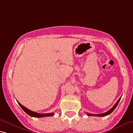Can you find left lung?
<instances>
[{
  "label": "left lung",
  "mask_w": 133,
  "mask_h": 133,
  "mask_svg": "<svg viewBox=\"0 0 133 133\" xmlns=\"http://www.w3.org/2000/svg\"><path fill=\"white\" fill-rule=\"evenodd\" d=\"M121 98H119V99L117 101V102L115 103V104L114 105V107H112V108L109 109V111H107V112H106L103 113V114H93L87 113V115H88V116H96V117H105V116H107V115H109V114H111V112H112V111L115 109L116 107H117V105H118V103H119V102L120 99H121Z\"/></svg>",
  "instance_id": "left-lung-1"
}]
</instances>
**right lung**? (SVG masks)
Returning <instances> with one entry per match:
<instances>
[{"label":"right lung","instance_id":"obj_1","mask_svg":"<svg viewBox=\"0 0 133 133\" xmlns=\"http://www.w3.org/2000/svg\"><path fill=\"white\" fill-rule=\"evenodd\" d=\"M18 104L20 105V107L22 108V109L24 110L25 112H26L27 114L31 116V117H36V118H41V117H50V116H52L54 115V112L51 113H47V114H39L37 113L36 112H34V111H32L29 110L28 108H26V107L23 106L22 105H21L19 102L17 101Z\"/></svg>","mask_w":133,"mask_h":133}]
</instances>
